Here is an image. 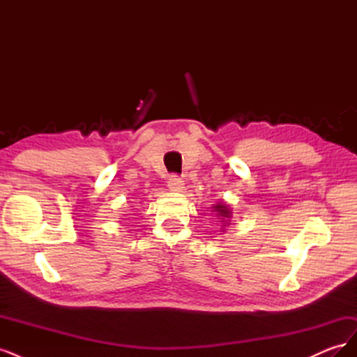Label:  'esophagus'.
<instances>
[{
	"instance_id": "obj_1",
	"label": "esophagus",
	"mask_w": 357,
	"mask_h": 357,
	"mask_svg": "<svg viewBox=\"0 0 357 357\" xmlns=\"http://www.w3.org/2000/svg\"><path fill=\"white\" fill-rule=\"evenodd\" d=\"M168 189L171 192H183L185 189V183L178 177V176H171L168 178Z\"/></svg>"
}]
</instances>
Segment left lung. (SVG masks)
<instances>
[{
    "label": "left lung",
    "instance_id": "obj_1",
    "mask_svg": "<svg viewBox=\"0 0 357 357\" xmlns=\"http://www.w3.org/2000/svg\"><path fill=\"white\" fill-rule=\"evenodd\" d=\"M213 211L215 213V215H218V219L220 220V223H223L222 226H228L231 225V220H232V210L229 208L228 204H223V202H218L213 205ZM222 231H225L222 228Z\"/></svg>",
    "mask_w": 357,
    "mask_h": 357
}]
</instances>
